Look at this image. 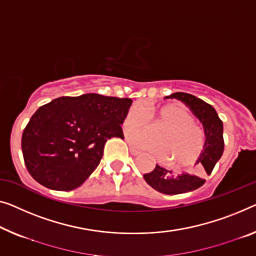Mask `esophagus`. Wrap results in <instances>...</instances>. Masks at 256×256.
<instances>
[{
  "label": "esophagus",
  "mask_w": 256,
  "mask_h": 256,
  "mask_svg": "<svg viewBox=\"0 0 256 256\" xmlns=\"http://www.w3.org/2000/svg\"><path fill=\"white\" fill-rule=\"evenodd\" d=\"M130 152H131L132 155H139L140 154V150H136V148L132 147V146H130Z\"/></svg>",
  "instance_id": "34e87169"
}]
</instances>
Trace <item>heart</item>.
<instances>
[{"mask_svg":"<svg viewBox=\"0 0 256 256\" xmlns=\"http://www.w3.org/2000/svg\"><path fill=\"white\" fill-rule=\"evenodd\" d=\"M150 115L160 123L166 124L155 133L156 140L144 132H131L128 139L133 146L148 150L160 161H166L172 166H188L201 155L204 147V132L193 120L188 109L178 104L155 108L150 104H136L125 114L123 128L144 130L150 124Z\"/></svg>","mask_w":256,"mask_h":256,"instance_id":"heart-1","label":"heart"}]
</instances>
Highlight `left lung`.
Listing matches in <instances>:
<instances>
[{
  "instance_id": "left-lung-1",
  "label": "left lung",
  "mask_w": 256,
  "mask_h": 256,
  "mask_svg": "<svg viewBox=\"0 0 256 256\" xmlns=\"http://www.w3.org/2000/svg\"><path fill=\"white\" fill-rule=\"evenodd\" d=\"M166 98H177L188 106L194 115L204 125V147L202 150L198 163H200V174H188L182 172L180 174H174L172 171L166 170L164 168L156 164L155 169L152 172L144 174V178L148 185L152 188L163 194H182L190 192L201 188L204 184V179L202 174L204 172L210 174L214 166L220 158L224 150V139H223V123L217 115L214 106L208 104L207 102L202 101L201 98L194 96L192 94L177 93L171 94Z\"/></svg>"
}]
</instances>
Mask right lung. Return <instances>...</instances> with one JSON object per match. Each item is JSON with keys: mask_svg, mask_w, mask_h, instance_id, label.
<instances>
[{"mask_svg": "<svg viewBox=\"0 0 256 256\" xmlns=\"http://www.w3.org/2000/svg\"><path fill=\"white\" fill-rule=\"evenodd\" d=\"M131 104L128 98L88 93L40 106L22 136L30 176L50 190L79 188L100 163L106 140L124 138L120 125Z\"/></svg>", "mask_w": 256, "mask_h": 256, "instance_id": "add662e5", "label": "right lung"}]
</instances>
